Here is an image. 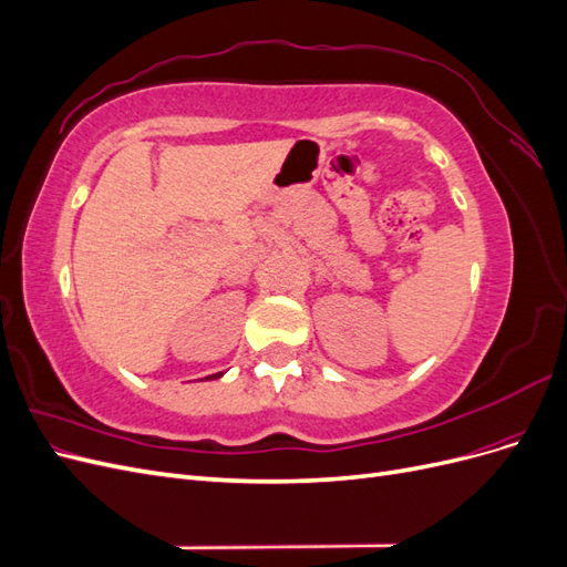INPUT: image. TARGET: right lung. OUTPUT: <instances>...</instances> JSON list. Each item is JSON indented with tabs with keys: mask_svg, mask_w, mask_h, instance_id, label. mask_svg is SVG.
Here are the masks:
<instances>
[{
	"mask_svg": "<svg viewBox=\"0 0 567 567\" xmlns=\"http://www.w3.org/2000/svg\"><path fill=\"white\" fill-rule=\"evenodd\" d=\"M219 375H221V373H213V375H208V379H219Z\"/></svg>",
	"mask_w": 567,
	"mask_h": 567,
	"instance_id": "right-lung-1",
	"label": "right lung"
}]
</instances>
